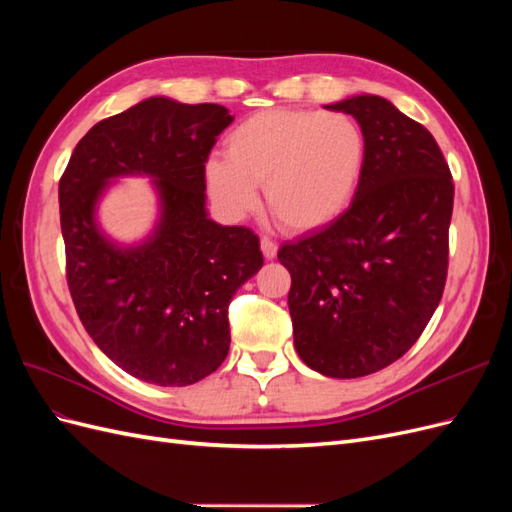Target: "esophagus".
Segmentation results:
<instances>
[{
	"mask_svg": "<svg viewBox=\"0 0 512 512\" xmlns=\"http://www.w3.org/2000/svg\"><path fill=\"white\" fill-rule=\"evenodd\" d=\"M260 250H262V256H265L267 260H273L277 256V243L267 239V237H262L260 239Z\"/></svg>",
	"mask_w": 512,
	"mask_h": 512,
	"instance_id": "34e87169",
	"label": "esophagus"
}]
</instances>
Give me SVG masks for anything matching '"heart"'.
<instances>
[{
    "label": "heart",
    "instance_id": "heart-1",
    "mask_svg": "<svg viewBox=\"0 0 512 512\" xmlns=\"http://www.w3.org/2000/svg\"><path fill=\"white\" fill-rule=\"evenodd\" d=\"M367 138L350 115L271 108L241 121L226 138V158L205 162L213 203L228 218L267 207L290 230H316L342 215L359 190Z\"/></svg>",
    "mask_w": 512,
    "mask_h": 512
}]
</instances>
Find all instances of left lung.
Wrapping results in <instances>:
<instances>
[{"label":"left lung","instance_id":"left-lung-1","mask_svg":"<svg viewBox=\"0 0 512 512\" xmlns=\"http://www.w3.org/2000/svg\"><path fill=\"white\" fill-rule=\"evenodd\" d=\"M324 108L352 115L367 160L352 205L277 252L301 361L361 378L404 356L442 299L455 185L436 138L380 96Z\"/></svg>","mask_w":512,"mask_h":512}]
</instances>
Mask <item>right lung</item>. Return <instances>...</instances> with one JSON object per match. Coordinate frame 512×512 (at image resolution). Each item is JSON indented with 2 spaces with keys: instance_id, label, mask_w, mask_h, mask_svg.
Masks as SVG:
<instances>
[{
  "instance_id": "add662e5",
  "label": "right lung",
  "mask_w": 512,
  "mask_h": 512,
  "mask_svg": "<svg viewBox=\"0 0 512 512\" xmlns=\"http://www.w3.org/2000/svg\"><path fill=\"white\" fill-rule=\"evenodd\" d=\"M220 104L147 98L96 123L59 179L66 277L85 331L130 376L188 386L218 369L230 348L228 303L262 267L245 226H220L205 209V162L230 126ZM147 174L161 220L141 246L119 248L95 222L107 181Z\"/></svg>"
}]
</instances>
